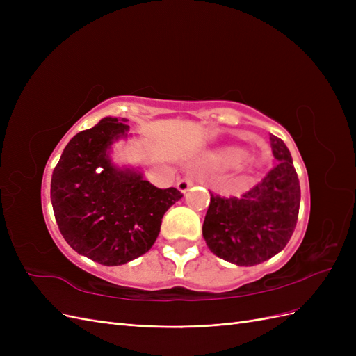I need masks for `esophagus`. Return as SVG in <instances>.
<instances>
[{
  "label": "esophagus",
  "mask_w": 356,
  "mask_h": 356,
  "mask_svg": "<svg viewBox=\"0 0 356 356\" xmlns=\"http://www.w3.org/2000/svg\"><path fill=\"white\" fill-rule=\"evenodd\" d=\"M193 186V179L191 178H184V179H179L178 181V184H177V187H178V190L181 191V193H186L190 187Z\"/></svg>",
  "instance_id": "obj_1"
}]
</instances>
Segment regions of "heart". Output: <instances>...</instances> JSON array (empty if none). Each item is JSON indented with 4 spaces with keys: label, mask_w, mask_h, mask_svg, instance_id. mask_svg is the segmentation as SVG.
Wrapping results in <instances>:
<instances>
[{
    "label": "heart",
    "mask_w": 356,
    "mask_h": 356,
    "mask_svg": "<svg viewBox=\"0 0 356 356\" xmlns=\"http://www.w3.org/2000/svg\"><path fill=\"white\" fill-rule=\"evenodd\" d=\"M245 157H246V152H245L243 148H238V147L227 148L221 154V159L227 165H239V163H242V161L245 160Z\"/></svg>",
    "instance_id": "obj_1"
}]
</instances>
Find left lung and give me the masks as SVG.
I'll return each mask as SVG.
<instances>
[{
	"instance_id": "obj_1",
	"label": "left lung",
	"mask_w": 356,
	"mask_h": 356,
	"mask_svg": "<svg viewBox=\"0 0 356 356\" xmlns=\"http://www.w3.org/2000/svg\"><path fill=\"white\" fill-rule=\"evenodd\" d=\"M277 163L241 197L211 193L203 239L211 252L236 266H255L275 257L294 233L300 209V182L282 139L270 135Z\"/></svg>"
}]
</instances>
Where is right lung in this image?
Segmentation results:
<instances>
[{"mask_svg":"<svg viewBox=\"0 0 356 356\" xmlns=\"http://www.w3.org/2000/svg\"><path fill=\"white\" fill-rule=\"evenodd\" d=\"M126 118L105 117L75 135L53 170L50 199L63 239L80 255L120 266L148 252L165 212L182 195L157 188L141 169L113 163V144L126 139Z\"/></svg>","mask_w":356,"mask_h":356,"instance_id":"add662e5","label":"right lung"}]
</instances>
